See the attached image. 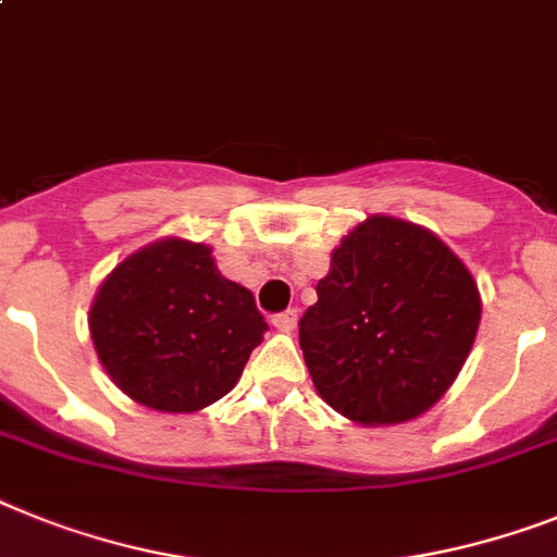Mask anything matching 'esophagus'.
Here are the masks:
<instances>
[{
    "label": "esophagus",
    "instance_id": "obj_1",
    "mask_svg": "<svg viewBox=\"0 0 557 557\" xmlns=\"http://www.w3.org/2000/svg\"><path fill=\"white\" fill-rule=\"evenodd\" d=\"M271 325L277 331H283V334H292L294 329H297V311L294 308H288V311H283V314H277L274 320H271Z\"/></svg>",
    "mask_w": 557,
    "mask_h": 557
}]
</instances>
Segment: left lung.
<instances>
[{
    "mask_svg": "<svg viewBox=\"0 0 557 557\" xmlns=\"http://www.w3.org/2000/svg\"><path fill=\"white\" fill-rule=\"evenodd\" d=\"M481 322L473 274L419 223L371 214L331 251L300 348L317 394L366 428L410 422L450 391Z\"/></svg>",
    "mask_w": 557,
    "mask_h": 557,
    "instance_id": "1",
    "label": "left lung"
}]
</instances>
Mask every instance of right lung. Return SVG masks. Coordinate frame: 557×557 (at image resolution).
I'll use <instances>...</instances> for the list:
<instances>
[{
    "mask_svg": "<svg viewBox=\"0 0 557 557\" xmlns=\"http://www.w3.org/2000/svg\"><path fill=\"white\" fill-rule=\"evenodd\" d=\"M87 325L121 394L161 413L223 399L269 331L255 294L223 277L212 246L184 237L124 257L98 286Z\"/></svg>",
    "mask_w": 557,
    "mask_h": 557,
    "instance_id": "obj_1",
    "label": "right lung"
}]
</instances>
